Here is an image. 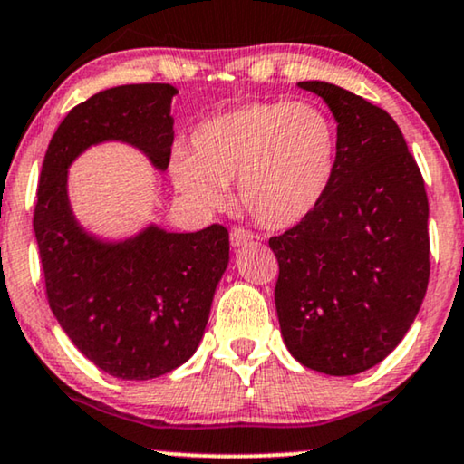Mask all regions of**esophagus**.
I'll return each instance as SVG.
<instances>
[{
  "label": "esophagus",
  "instance_id": "34e87169",
  "mask_svg": "<svg viewBox=\"0 0 464 464\" xmlns=\"http://www.w3.org/2000/svg\"><path fill=\"white\" fill-rule=\"evenodd\" d=\"M230 240H232V245H234V246H240V245L251 243V240H253V234L248 232V230H245L243 226H234L232 230H230Z\"/></svg>",
  "mask_w": 464,
  "mask_h": 464
}]
</instances>
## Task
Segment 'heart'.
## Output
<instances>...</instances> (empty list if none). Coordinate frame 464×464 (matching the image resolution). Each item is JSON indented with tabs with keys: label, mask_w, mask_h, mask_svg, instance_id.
Here are the masks:
<instances>
[{
	"label": "heart",
	"mask_w": 464,
	"mask_h": 464,
	"mask_svg": "<svg viewBox=\"0 0 464 464\" xmlns=\"http://www.w3.org/2000/svg\"><path fill=\"white\" fill-rule=\"evenodd\" d=\"M339 157V131L312 102H251L200 123L192 150L171 160L178 192L219 209L227 184L257 224L274 230L305 219L324 198Z\"/></svg>",
	"instance_id": "b5f03b06"
}]
</instances>
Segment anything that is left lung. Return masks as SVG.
<instances>
[{
  "label": "left lung",
  "instance_id": "1",
  "mask_svg": "<svg viewBox=\"0 0 464 464\" xmlns=\"http://www.w3.org/2000/svg\"><path fill=\"white\" fill-rule=\"evenodd\" d=\"M337 119L339 157L320 205L270 238L282 339L312 371L349 377L385 360L429 285V200L387 111L324 82H301Z\"/></svg>",
  "mask_w": 464,
  "mask_h": 464
}]
</instances>
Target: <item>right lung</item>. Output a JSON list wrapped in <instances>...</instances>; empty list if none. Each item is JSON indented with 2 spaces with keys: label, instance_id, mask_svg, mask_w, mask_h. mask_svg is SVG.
Segmentation results:
<instances>
[{
  "label": "right lung",
  "instance_id": "right-lung-1",
  "mask_svg": "<svg viewBox=\"0 0 464 464\" xmlns=\"http://www.w3.org/2000/svg\"><path fill=\"white\" fill-rule=\"evenodd\" d=\"M176 93L169 83L119 85L77 104L50 140L37 186L33 227L52 312L87 360L125 381L160 377L197 352L230 237L219 224L188 234L150 226L102 243L72 216L66 169L87 146L121 140L165 171Z\"/></svg>",
  "mask_w": 464,
  "mask_h": 464
}]
</instances>
